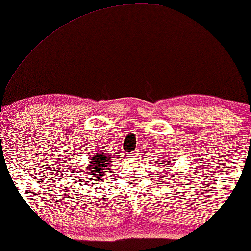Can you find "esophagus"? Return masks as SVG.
<instances>
[{
    "label": "esophagus",
    "mask_w": 251,
    "mask_h": 251,
    "mask_svg": "<svg viewBox=\"0 0 251 251\" xmlns=\"http://www.w3.org/2000/svg\"><path fill=\"white\" fill-rule=\"evenodd\" d=\"M139 156H140V150L133 151V152H130V154H129L130 159H136V158L139 157Z\"/></svg>",
    "instance_id": "1"
}]
</instances>
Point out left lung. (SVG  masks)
<instances>
[{
  "instance_id": "8db88e82",
  "label": "left lung",
  "mask_w": 251,
  "mask_h": 251,
  "mask_svg": "<svg viewBox=\"0 0 251 251\" xmlns=\"http://www.w3.org/2000/svg\"><path fill=\"white\" fill-rule=\"evenodd\" d=\"M172 162H173V161H172ZM165 165H167V162H166V164H165Z\"/></svg>"
}]
</instances>
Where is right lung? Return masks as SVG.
<instances>
[{"instance_id": "right-lung-1", "label": "right lung", "mask_w": 251, "mask_h": 251, "mask_svg": "<svg viewBox=\"0 0 251 251\" xmlns=\"http://www.w3.org/2000/svg\"><path fill=\"white\" fill-rule=\"evenodd\" d=\"M111 166V157L110 154L107 152H102L100 151L99 153L93 154L90 158V161L87 162V167L85 169L86 176H90V178H95L92 179V181H97V179H100L105 175V172L108 171V167ZM86 181H90L89 178H86ZM94 184V183H92Z\"/></svg>"}]
</instances>
